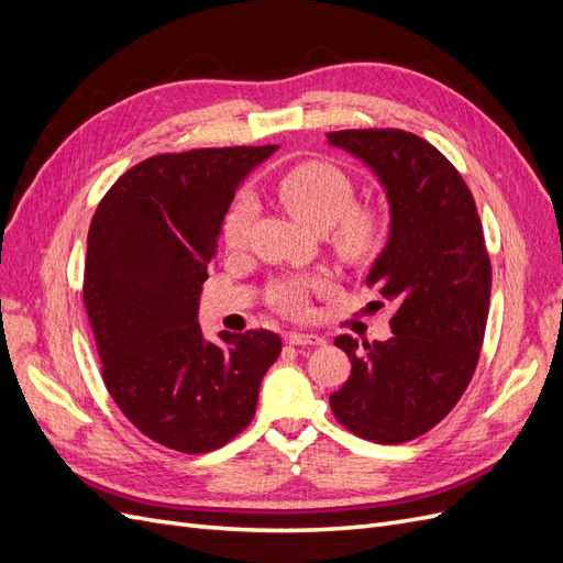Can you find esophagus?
Segmentation results:
<instances>
[{
  "label": "esophagus",
  "mask_w": 563,
  "mask_h": 563,
  "mask_svg": "<svg viewBox=\"0 0 563 563\" xmlns=\"http://www.w3.org/2000/svg\"><path fill=\"white\" fill-rule=\"evenodd\" d=\"M286 343H288V345H298V347H305V345H323V338H321V335H314V333H288V335H286Z\"/></svg>",
  "instance_id": "34e87169"
}]
</instances>
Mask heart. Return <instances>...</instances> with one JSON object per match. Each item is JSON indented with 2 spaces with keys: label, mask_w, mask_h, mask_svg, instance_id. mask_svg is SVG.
Instances as JSON below:
<instances>
[{
  "label": "heart",
  "mask_w": 563,
  "mask_h": 563,
  "mask_svg": "<svg viewBox=\"0 0 563 563\" xmlns=\"http://www.w3.org/2000/svg\"><path fill=\"white\" fill-rule=\"evenodd\" d=\"M277 192L284 207L314 230L331 231V244L347 261H364L385 240V218L371 207H356L354 180L331 162H302L279 178ZM258 201L251 192H240L223 220V240L230 249L246 244ZM272 302L286 314L308 310L305 288L298 282H282L272 288Z\"/></svg>",
  "instance_id": "obj_1"
}]
</instances>
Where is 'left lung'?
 Listing matches in <instances>:
<instances>
[{
    "instance_id": "1",
    "label": "left lung",
    "mask_w": 563,
    "mask_h": 563,
    "mask_svg": "<svg viewBox=\"0 0 563 563\" xmlns=\"http://www.w3.org/2000/svg\"><path fill=\"white\" fill-rule=\"evenodd\" d=\"M373 168L389 201V240L366 286L395 302L385 343L338 335L352 362L331 395L340 424L376 444H404L444 420L479 362L490 300V258L476 203L457 168L416 133H327Z\"/></svg>"
}]
</instances>
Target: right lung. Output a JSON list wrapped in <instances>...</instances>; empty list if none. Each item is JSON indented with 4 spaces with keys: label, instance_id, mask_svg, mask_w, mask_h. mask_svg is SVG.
I'll return each instance as SVG.
<instances>
[{
    "label": "right lung",
    "instance_id": "right-lung-1",
    "mask_svg": "<svg viewBox=\"0 0 563 563\" xmlns=\"http://www.w3.org/2000/svg\"><path fill=\"white\" fill-rule=\"evenodd\" d=\"M277 145L155 155L100 199L84 305L110 397L135 428L180 453L225 446L255 416L282 340L258 329L203 340L197 310L236 187Z\"/></svg>",
    "mask_w": 563,
    "mask_h": 563
}]
</instances>
